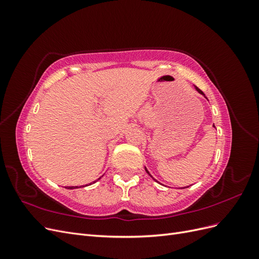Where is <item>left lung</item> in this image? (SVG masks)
<instances>
[{"instance_id":"8db88e82","label":"left lung","mask_w":259,"mask_h":259,"mask_svg":"<svg viewBox=\"0 0 259 259\" xmlns=\"http://www.w3.org/2000/svg\"><path fill=\"white\" fill-rule=\"evenodd\" d=\"M195 90H197V91H198V92H199L200 94H202V95H204V93H203V92H202V91H201L200 89H198V88H195ZM145 168H146V167H145ZM146 171H147V173H148L149 175H150V173H149V171H148V169H147V168H146ZM150 176H151V175H150ZM151 177H152V176H151ZM152 178H153V177H152ZM153 179H154V178H153ZM154 180H155V179H154Z\"/></svg>"}]
</instances>
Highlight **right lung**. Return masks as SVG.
<instances>
[{
	"label": "right lung",
	"mask_w": 259,
	"mask_h": 259,
	"mask_svg": "<svg viewBox=\"0 0 259 259\" xmlns=\"http://www.w3.org/2000/svg\"><path fill=\"white\" fill-rule=\"evenodd\" d=\"M94 183H95V182H94ZM90 185H92V184H90ZM86 186H88V185H86ZM81 187H84V186H80V188ZM67 188V189H75V188H77V186H75V187H66Z\"/></svg>",
	"instance_id": "right-lung-1"
}]
</instances>
